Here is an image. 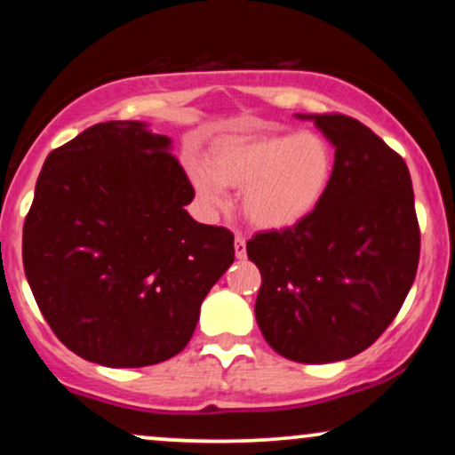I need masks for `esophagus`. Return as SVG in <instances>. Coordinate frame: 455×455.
<instances>
[{"label":"esophagus","instance_id":"34e87169","mask_svg":"<svg viewBox=\"0 0 455 455\" xmlns=\"http://www.w3.org/2000/svg\"><path fill=\"white\" fill-rule=\"evenodd\" d=\"M235 257L237 259L245 257V237L242 233L235 235Z\"/></svg>","mask_w":455,"mask_h":455}]
</instances>
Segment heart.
Listing matches in <instances>:
<instances>
[{
  "label": "heart",
  "instance_id": "1",
  "mask_svg": "<svg viewBox=\"0 0 455 455\" xmlns=\"http://www.w3.org/2000/svg\"><path fill=\"white\" fill-rule=\"evenodd\" d=\"M331 143L316 132H265L216 145L210 169L192 166L196 195L213 212L228 205L224 186L243 188V216L263 231H284L316 212L333 180Z\"/></svg>",
  "mask_w": 455,
  "mask_h": 455
}]
</instances>
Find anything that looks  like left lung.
Returning <instances> with one entry per match:
<instances>
[{"label": "left lung", "mask_w": 455, "mask_h": 455, "mask_svg": "<svg viewBox=\"0 0 455 455\" xmlns=\"http://www.w3.org/2000/svg\"><path fill=\"white\" fill-rule=\"evenodd\" d=\"M307 117L336 148L331 186L304 222L257 233L245 250L263 278L254 315L269 347L329 363L365 351L400 312L419 263V222L400 154L342 113Z\"/></svg>", "instance_id": "left-lung-1"}]
</instances>
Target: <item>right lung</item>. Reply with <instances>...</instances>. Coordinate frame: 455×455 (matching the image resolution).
Here are the masks:
<instances>
[{
  "label": "right lung",
  "instance_id": "obj_1",
  "mask_svg": "<svg viewBox=\"0 0 455 455\" xmlns=\"http://www.w3.org/2000/svg\"><path fill=\"white\" fill-rule=\"evenodd\" d=\"M171 139L104 122L46 156L23 224L40 312L87 362L140 368L175 357L235 260L233 233L198 224Z\"/></svg>",
  "mask_w": 455,
  "mask_h": 455
}]
</instances>
